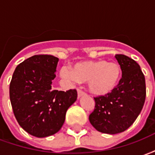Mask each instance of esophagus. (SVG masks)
<instances>
[{"label":"esophagus","mask_w":155,"mask_h":155,"mask_svg":"<svg viewBox=\"0 0 155 155\" xmlns=\"http://www.w3.org/2000/svg\"><path fill=\"white\" fill-rule=\"evenodd\" d=\"M77 94H78V98H81V96H84V94H85V93H84V92H83L82 91H81V90H78Z\"/></svg>","instance_id":"esophagus-1"}]
</instances>
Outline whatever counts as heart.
<instances>
[{
	"mask_svg": "<svg viewBox=\"0 0 155 155\" xmlns=\"http://www.w3.org/2000/svg\"><path fill=\"white\" fill-rule=\"evenodd\" d=\"M61 75L74 81L87 82L91 94L98 97L106 96L115 90L121 78L120 64L105 60L81 61L72 65L71 71L63 69Z\"/></svg>",
	"mask_w": 155,
	"mask_h": 155,
	"instance_id": "heart-1",
	"label": "heart"
}]
</instances>
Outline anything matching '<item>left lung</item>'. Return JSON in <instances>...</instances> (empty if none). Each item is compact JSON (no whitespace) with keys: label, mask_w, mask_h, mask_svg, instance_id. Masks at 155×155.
<instances>
[{"label":"left lung","mask_w":155,"mask_h":155,"mask_svg":"<svg viewBox=\"0 0 155 155\" xmlns=\"http://www.w3.org/2000/svg\"><path fill=\"white\" fill-rule=\"evenodd\" d=\"M122 78L111 94L94 98V110L89 120L101 133L115 134L130 128L143 109L146 96L145 79L136 61L115 54Z\"/></svg>","instance_id":"1"}]
</instances>
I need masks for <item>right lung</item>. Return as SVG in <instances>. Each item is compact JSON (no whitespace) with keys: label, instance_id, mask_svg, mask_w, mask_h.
Segmentation results:
<instances>
[{"label":"right lung","instance_id":"1","mask_svg":"<svg viewBox=\"0 0 155 155\" xmlns=\"http://www.w3.org/2000/svg\"><path fill=\"white\" fill-rule=\"evenodd\" d=\"M59 59L50 54L33 55L17 65L10 84L13 112L22 129L45 138L57 133L70 106L77 99L75 90H54Z\"/></svg>","mask_w":155,"mask_h":155}]
</instances>
